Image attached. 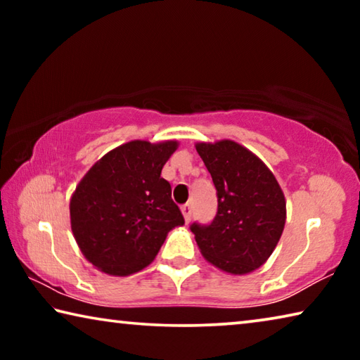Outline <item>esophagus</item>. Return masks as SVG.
Returning <instances> with one entry per match:
<instances>
[{
	"instance_id": "obj_1",
	"label": "esophagus",
	"mask_w": 360,
	"mask_h": 360,
	"mask_svg": "<svg viewBox=\"0 0 360 360\" xmlns=\"http://www.w3.org/2000/svg\"><path fill=\"white\" fill-rule=\"evenodd\" d=\"M181 211H182V214H184L186 222H187V224L191 222V219H192V205H191V203L182 205V206H181Z\"/></svg>"
}]
</instances>
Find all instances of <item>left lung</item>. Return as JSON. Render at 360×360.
Instances as JSON below:
<instances>
[{
  "mask_svg": "<svg viewBox=\"0 0 360 360\" xmlns=\"http://www.w3.org/2000/svg\"><path fill=\"white\" fill-rule=\"evenodd\" d=\"M197 152L217 191L214 219L191 225L200 251L231 275L257 270L281 238L285 224L281 187L265 163L238 143H198Z\"/></svg>",
  "mask_w": 360,
  "mask_h": 360,
  "instance_id": "8db88e82",
  "label": "left lung"
}]
</instances>
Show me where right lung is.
Masks as SVG:
<instances>
[{
  "label": "right lung",
  "mask_w": 360,
  "mask_h": 360,
  "mask_svg": "<svg viewBox=\"0 0 360 360\" xmlns=\"http://www.w3.org/2000/svg\"><path fill=\"white\" fill-rule=\"evenodd\" d=\"M176 141H130L100 158L70 203L72 235L90 264L127 276L148 266L168 231L184 225L162 168Z\"/></svg>",
  "instance_id": "add662e5"
}]
</instances>
